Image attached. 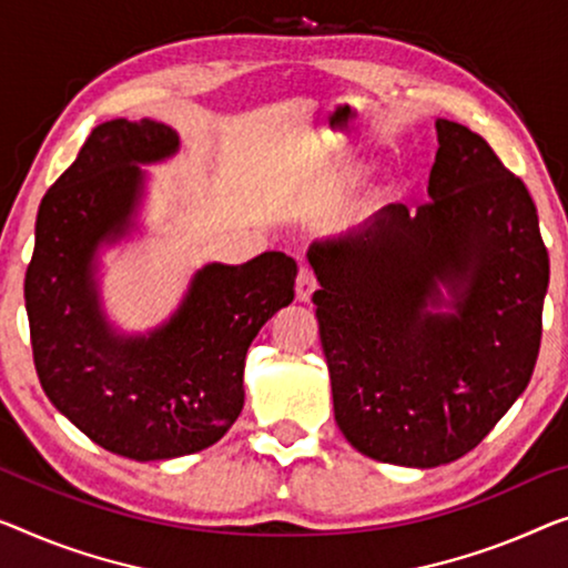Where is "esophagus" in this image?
<instances>
[{
    "mask_svg": "<svg viewBox=\"0 0 568 568\" xmlns=\"http://www.w3.org/2000/svg\"><path fill=\"white\" fill-rule=\"evenodd\" d=\"M316 291H318L316 275H313L308 267H301L298 277H295V298H298L301 303H308Z\"/></svg>",
    "mask_w": 568,
    "mask_h": 568,
    "instance_id": "1",
    "label": "esophagus"
}]
</instances>
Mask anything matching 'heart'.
I'll return each mask as SVG.
<instances>
[{"label":"heart","instance_id":"obj_1","mask_svg":"<svg viewBox=\"0 0 568 568\" xmlns=\"http://www.w3.org/2000/svg\"><path fill=\"white\" fill-rule=\"evenodd\" d=\"M352 173H344V175H338V183H344L346 178H349ZM338 183H334V185H338ZM390 193H393V189L387 183H383V185H377L375 191H372V196H375V201H385V199H390Z\"/></svg>","mask_w":568,"mask_h":568}]
</instances>
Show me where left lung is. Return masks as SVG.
<instances>
[{
	"instance_id": "1",
	"label": "left lung",
	"mask_w": 568,
	"mask_h": 568,
	"mask_svg": "<svg viewBox=\"0 0 568 568\" xmlns=\"http://www.w3.org/2000/svg\"><path fill=\"white\" fill-rule=\"evenodd\" d=\"M428 203L379 209L306 257L334 418L369 459L471 452L530 383L548 291L536 203L493 148L436 120Z\"/></svg>"
}]
</instances>
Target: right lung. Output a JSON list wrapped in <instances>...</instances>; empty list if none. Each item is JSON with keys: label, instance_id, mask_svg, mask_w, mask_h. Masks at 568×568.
<instances>
[{"label": "right lung", "instance_id": "add662e5", "mask_svg": "<svg viewBox=\"0 0 568 568\" xmlns=\"http://www.w3.org/2000/svg\"><path fill=\"white\" fill-rule=\"evenodd\" d=\"M178 150V132L155 120L94 126L40 201L24 275L42 390L91 442L134 462L196 454L232 428L252 338L293 301L298 275L283 252L244 265L211 262L160 326L126 334L112 324L101 301V250L140 232L150 181L142 168Z\"/></svg>", "mask_w": 568, "mask_h": 568}]
</instances>
